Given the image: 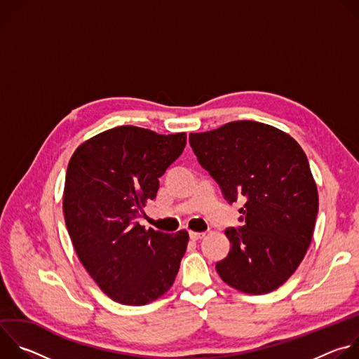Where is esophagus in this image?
<instances>
[{
  "instance_id": "1",
  "label": "esophagus",
  "mask_w": 359,
  "mask_h": 359,
  "mask_svg": "<svg viewBox=\"0 0 359 359\" xmlns=\"http://www.w3.org/2000/svg\"><path fill=\"white\" fill-rule=\"evenodd\" d=\"M189 236H190V238H191L193 241H197V240H200V238H203L204 236H206V233H196V231H190V233H189Z\"/></svg>"
}]
</instances>
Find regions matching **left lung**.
<instances>
[{"instance_id": "1", "label": "left lung", "mask_w": 359, "mask_h": 359, "mask_svg": "<svg viewBox=\"0 0 359 359\" xmlns=\"http://www.w3.org/2000/svg\"><path fill=\"white\" fill-rule=\"evenodd\" d=\"M189 142L230 204L245 197L243 226L226 230L231 248L216 264L219 276L245 294L271 292L298 269L314 233L318 191L304 150L252 121L190 133Z\"/></svg>"}]
</instances>
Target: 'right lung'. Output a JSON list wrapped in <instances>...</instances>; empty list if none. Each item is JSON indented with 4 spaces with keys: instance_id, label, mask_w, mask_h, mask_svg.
I'll use <instances>...</instances> for the list:
<instances>
[{
    "instance_id": "1",
    "label": "right lung",
    "mask_w": 359,
    "mask_h": 359,
    "mask_svg": "<svg viewBox=\"0 0 359 359\" xmlns=\"http://www.w3.org/2000/svg\"><path fill=\"white\" fill-rule=\"evenodd\" d=\"M186 133L119 126L83 142L68 163L64 216L85 270L108 297L144 305L175 283L189 233L137 223L159 177L182 155Z\"/></svg>"
}]
</instances>
